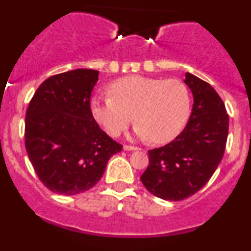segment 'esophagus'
<instances>
[{
  "mask_svg": "<svg viewBox=\"0 0 251 251\" xmlns=\"http://www.w3.org/2000/svg\"><path fill=\"white\" fill-rule=\"evenodd\" d=\"M124 149H125V151H138V147H135V146H130V144H125V146H124Z\"/></svg>",
  "mask_w": 251,
  "mask_h": 251,
  "instance_id": "obj_1",
  "label": "esophagus"
}]
</instances>
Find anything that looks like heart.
Masks as SVG:
<instances>
[{
	"instance_id": "obj_1",
	"label": "heart",
	"mask_w": 251,
	"mask_h": 251,
	"mask_svg": "<svg viewBox=\"0 0 251 251\" xmlns=\"http://www.w3.org/2000/svg\"><path fill=\"white\" fill-rule=\"evenodd\" d=\"M109 92L110 96L93 97L91 110L113 137L120 136L135 118L137 137L166 143L181 132L188 120L191 96L177 78L132 75L111 82Z\"/></svg>"
}]
</instances>
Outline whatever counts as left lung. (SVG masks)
Wrapping results in <instances>:
<instances>
[{"instance_id":"1","label":"left lung","mask_w":251,"mask_h":251,"mask_svg":"<svg viewBox=\"0 0 251 251\" xmlns=\"http://www.w3.org/2000/svg\"><path fill=\"white\" fill-rule=\"evenodd\" d=\"M193 109L186 127L166 146L148 151L143 186L165 201H183L207 183L222 160L228 136V114L216 91L186 73Z\"/></svg>"}]
</instances>
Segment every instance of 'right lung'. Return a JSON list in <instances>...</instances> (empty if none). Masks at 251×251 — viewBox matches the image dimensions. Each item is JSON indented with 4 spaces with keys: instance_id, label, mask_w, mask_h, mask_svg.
<instances>
[{
    "instance_id": "add662e5",
    "label": "right lung",
    "mask_w": 251,
    "mask_h": 251,
    "mask_svg": "<svg viewBox=\"0 0 251 251\" xmlns=\"http://www.w3.org/2000/svg\"><path fill=\"white\" fill-rule=\"evenodd\" d=\"M100 72L75 69L40 85L25 116V148L50 191L75 196L92 188L123 149L93 119L90 100Z\"/></svg>"
}]
</instances>
